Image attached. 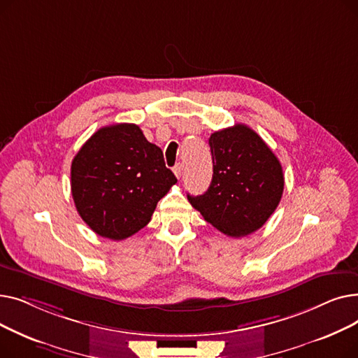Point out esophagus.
Returning <instances> with one entry per match:
<instances>
[{
  "label": "esophagus",
  "instance_id": "esophagus-1",
  "mask_svg": "<svg viewBox=\"0 0 358 358\" xmlns=\"http://www.w3.org/2000/svg\"><path fill=\"white\" fill-rule=\"evenodd\" d=\"M173 171H174L176 177L180 178V177L182 176V165H181V164H177V165L173 168Z\"/></svg>",
  "mask_w": 358,
  "mask_h": 358
}]
</instances>
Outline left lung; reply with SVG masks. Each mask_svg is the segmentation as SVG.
Wrapping results in <instances>:
<instances>
[{"label":"left lung","mask_w":358,"mask_h":358,"mask_svg":"<svg viewBox=\"0 0 358 358\" xmlns=\"http://www.w3.org/2000/svg\"><path fill=\"white\" fill-rule=\"evenodd\" d=\"M213 177L208 192L187 199L206 222L232 238L247 236L277 209L285 189L280 161L247 124L210 135Z\"/></svg>","instance_id":"8db88e82"}]
</instances>
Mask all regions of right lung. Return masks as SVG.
Here are the masks:
<instances>
[{
	"label": "right lung",
	"mask_w": 358,
	"mask_h": 358,
	"mask_svg": "<svg viewBox=\"0 0 358 358\" xmlns=\"http://www.w3.org/2000/svg\"><path fill=\"white\" fill-rule=\"evenodd\" d=\"M176 182L161 148L131 123L99 129L71 165L75 208L94 232L113 241L146 227L157 203Z\"/></svg>",
	"instance_id": "1"
}]
</instances>
